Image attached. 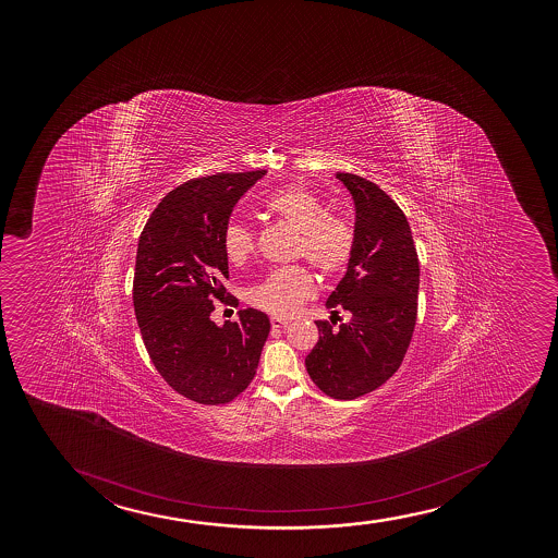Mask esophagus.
Listing matches in <instances>:
<instances>
[{
  "label": "esophagus",
  "mask_w": 558,
  "mask_h": 558,
  "mask_svg": "<svg viewBox=\"0 0 558 558\" xmlns=\"http://www.w3.org/2000/svg\"><path fill=\"white\" fill-rule=\"evenodd\" d=\"M271 327L274 329H282V327H287L290 324V320H287V318H279V316H271Z\"/></svg>",
  "instance_id": "esophagus-1"
}]
</instances>
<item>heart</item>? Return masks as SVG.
<instances>
[{
	"label": "heart",
	"mask_w": 558,
	"mask_h": 558,
	"mask_svg": "<svg viewBox=\"0 0 558 558\" xmlns=\"http://www.w3.org/2000/svg\"><path fill=\"white\" fill-rule=\"evenodd\" d=\"M264 210L298 231L294 256L307 258L318 274H340L352 260L355 247L353 225L340 214L327 211L318 193L305 186L282 187L274 193ZM225 255L229 263L244 264L255 251V232L244 223H229L223 232ZM314 279L305 266L292 264L269 271L247 292L253 307L276 316H290L314 295Z\"/></svg>",
	"instance_id": "1"
}]
</instances>
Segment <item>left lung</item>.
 Segmentation results:
<instances>
[{
    "label": "left lung",
    "instance_id": "8db88e82",
    "mask_svg": "<svg viewBox=\"0 0 558 558\" xmlns=\"http://www.w3.org/2000/svg\"><path fill=\"white\" fill-rule=\"evenodd\" d=\"M355 201V247L344 279L327 300L351 320H316L320 339L305 359L314 385L337 400L376 391L404 361L418 307V255L400 206L371 180L337 173Z\"/></svg>",
    "mask_w": 558,
    "mask_h": 558
}]
</instances>
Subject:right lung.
<instances>
[{
    "label": "right lung",
    "mask_w": 558,
    "mask_h": 558,
    "mask_svg": "<svg viewBox=\"0 0 558 558\" xmlns=\"http://www.w3.org/2000/svg\"><path fill=\"white\" fill-rule=\"evenodd\" d=\"M264 174L187 180L154 208L140 236L132 298L143 342L169 387L197 404H229L242 395L268 339V316L256 308L240 311V320L223 327L210 320L214 300L238 305L223 287L225 227Z\"/></svg>",
    "instance_id": "add662e5"
}]
</instances>
